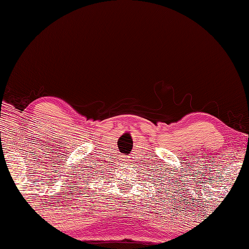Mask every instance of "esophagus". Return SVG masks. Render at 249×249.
<instances>
[{"instance_id": "34e87169", "label": "esophagus", "mask_w": 249, "mask_h": 249, "mask_svg": "<svg viewBox=\"0 0 249 249\" xmlns=\"http://www.w3.org/2000/svg\"><path fill=\"white\" fill-rule=\"evenodd\" d=\"M125 160H126V159H125Z\"/></svg>"}]
</instances>
